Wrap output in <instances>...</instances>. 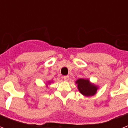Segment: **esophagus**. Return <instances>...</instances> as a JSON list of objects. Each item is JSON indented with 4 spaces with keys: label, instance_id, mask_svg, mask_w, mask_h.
<instances>
[{
    "label": "esophagus",
    "instance_id": "esophagus-1",
    "mask_svg": "<svg viewBox=\"0 0 128 128\" xmlns=\"http://www.w3.org/2000/svg\"><path fill=\"white\" fill-rule=\"evenodd\" d=\"M63 78H64V80H66V81H68V80H69V76H64V77H63Z\"/></svg>",
    "mask_w": 128,
    "mask_h": 128
}]
</instances>
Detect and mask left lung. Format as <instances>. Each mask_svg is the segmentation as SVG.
I'll use <instances>...</instances> for the list:
<instances>
[{
  "mask_svg": "<svg viewBox=\"0 0 128 128\" xmlns=\"http://www.w3.org/2000/svg\"><path fill=\"white\" fill-rule=\"evenodd\" d=\"M78 84V88L82 95L90 96L94 95L97 92L98 87L90 82L89 80L80 78L76 82Z\"/></svg>",
  "mask_w": 128,
  "mask_h": 128,
  "instance_id": "left-lung-1",
  "label": "left lung"
}]
</instances>
